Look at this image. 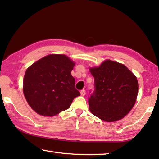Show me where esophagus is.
<instances>
[{
  "instance_id": "obj_1",
  "label": "esophagus",
  "mask_w": 159,
  "mask_h": 159,
  "mask_svg": "<svg viewBox=\"0 0 159 159\" xmlns=\"http://www.w3.org/2000/svg\"><path fill=\"white\" fill-rule=\"evenodd\" d=\"M86 94V92H85V90H84V89H83V90H81L80 91V95H81L82 96H84Z\"/></svg>"
}]
</instances>
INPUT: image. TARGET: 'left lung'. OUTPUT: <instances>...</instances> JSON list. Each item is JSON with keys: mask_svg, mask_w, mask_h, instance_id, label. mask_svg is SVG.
<instances>
[{"mask_svg": "<svg viewBox=\"0 0 159 159\" xmlns=\"http://www.w3.org/2000/svg\"><path fill=\"white\" fill-rule=\"evenodd\" d=\"M89 70L95 87L88 100L91 112L108 122L122 119L135 104L137 77L123 64L111 60Z\"/></svg>", "mask_w": 159, "mask_h": 159, "instance_id": "8db88e82", "label": "left lung"}]
</instances>
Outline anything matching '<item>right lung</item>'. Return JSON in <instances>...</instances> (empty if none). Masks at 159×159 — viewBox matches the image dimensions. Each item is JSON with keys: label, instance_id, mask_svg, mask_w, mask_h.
I'll return each instance as SVG.
<instances>
[{"label": "right lung", "instance_id": "right-lung-1", "mask_svg": "<svg viewBox=\"0 0 159 159\" xmlns=\"http://www.w3.org/2000/svg\"><path fill=\"white\" fill-rule=\"evenodd\" d=\"M75 64L64 55H47L26 70L23 92L37 113L52 117L68 109L80 96L71 71Z\"/></svg>", "mask_w": 159, "mask_h": 159}]
</instances>
